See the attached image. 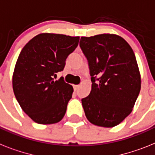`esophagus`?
Instances as JSON below:
<instances>
[{"label":"esophagus","mask_w":155,"mask_h":155,"mask_svg":"<svg viewBox=\"0 0 155 155\" xmlns=\"http://www.w3.org/2000/svg\"><path fill=\"white\" fill-rule=\"evenodd\" d=\"M73 87H74V90H75V91H77L78 88L80 87V85H74Z\"/></svg>","instance_id":"1"}]
</instances>
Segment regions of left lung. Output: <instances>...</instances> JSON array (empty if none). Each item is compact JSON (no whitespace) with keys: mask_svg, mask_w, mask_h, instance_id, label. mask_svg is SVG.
Segmentation results:
<instances>
[{"mask_svg":"<svg viewBox=\"0 0 155 155\" xmlns=\"http://www.w3.org/2000/svg\"><path fill=\"white\" fill-rule=\"evenodd\" d=\"M80 46L92 82L90 94L82 98L86 117L94 125L114 127L131 114L140 91L135 53L123 38L111 34L81 37Z\"/></svg>","mask_w":155,"mask_h":155,"instance_id":"1","label":"left lung"}]
</instances>
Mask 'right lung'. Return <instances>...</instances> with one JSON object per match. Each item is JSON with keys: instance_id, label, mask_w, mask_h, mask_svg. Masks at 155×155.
Segmentation results:
<instances>
[{"instance_id": "right-lung-1", "label": "right lung", "mask_w": 155, "mask_h": 155, "mask_svg": "<svg viewBox=\"0 0 155 155\" xmlns=\"http://www.w3.org/2000/svg\"><path fill=\"white\" fill-rule=\"evenodd\" d=\"M79 41L80 37L40 34L19 53L12 76L14 94L22 110L38 124H55L65 114L73 87L63 78L53 77L63 71Z\"/></svg>"}]
</instances>
